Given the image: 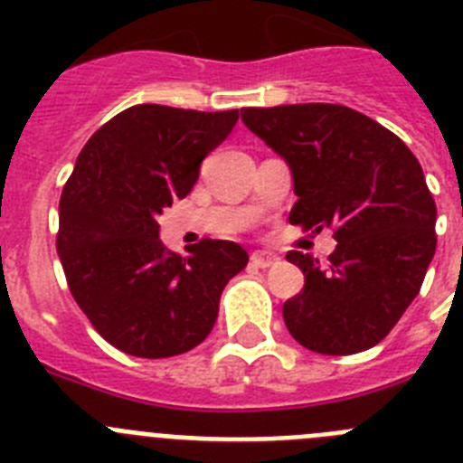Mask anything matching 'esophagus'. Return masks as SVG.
I'll return each instance as SVG.
<instances>
[{"label":"esophagus","instance_id":"obj_1","mask_svg":"<svg viewBox=\"0 0 463 463\" xmlns=\"http://www.w3.org/2000/svg\"><path fill=\"white\" fill-rule=\"evenodd\" d=\"M250 261L255 264L257 269H271V267H276L278 261H280V257L273 255V252H252Z\"/></svg>","mask_w":463,"mask_h":463}]
</instances>
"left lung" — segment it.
Instances as JSON below:
<instances>
[{"mask_svg": "<svg viewBox=\"0 0 463 463\" xmlns=\"http://www.w3.org/2000/svg\"><path fill=\"white\" fill-rule=\"evenodd\" d=\"M241 120L292 171L289 222L334 227L338 241L326 267L288 252L306 278L282 306L289 334L320 354L378 345L420 294L436 252V203L417 157L341 104L241 109Z\"/></svg>", "mask_w": 463, "mask_h": 463, "instance_id": "1", "label": "left lung"}]
</instances>
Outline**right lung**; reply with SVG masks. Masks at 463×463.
<instances>
[{
	"label": "right lung",
	"mask_w": 463,
	"mask_h": 463,
	"mask_svg": "<svg viewBox=\"0 0 463 463\" xmlns=\"http://www.w3.org/2000/svg\"><path fill=\"white\" fill-rule=\"evenodd\" d=\"M236 120L239 110L138 104L99 127L76 159L60 199L57 255L76 304L122 353L165 359L199 345L224 285L248 264L234 241L203 239L175 255L157 224Z\"/></svg>",
	"instance_id": "right-lung-1"
}]
</instances>
